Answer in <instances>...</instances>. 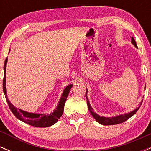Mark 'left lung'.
Instances as JSON below:
<instances>
[{"mask_svg":"<svg viewBox=\"0 0 151 151\" xmlns=\"http://www.w3.org/2000/svg\"><path fill=\"white\" fill-rule=\"evenodd\" d=\"M131 42H132V44L135 47H136V48H138L136 41H135L134 38H133V37H131ZM86 93H87V90H86V102H87L88 109H89V112L91 113V115H92V116L95 119H96V121H97V122H99V124H101L104 126L115 125V124H121V123H123V122H124V121H127L128 119H129V118H131V116H133L136 113L137 111L138 110V109L140 108V106H141V104H142V101H141V103L140 104V106L138 107V108L134 109V110L132 111L129 112V113L125 114H121V115L116 116H115V117H106H106H104V116H100L98 115L97 114L94 113V112L93 111V109L91 108V105H90L89 99H88L87 96H86Z\"/></svg>","mask_w":151,"mask_h":151,"instance_id":"obj_1","label":"left lung"}]
</instances>
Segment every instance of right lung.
<instances>
[{"label": "right lung", "mask_w": 151, "mask_h": 151, "mask_svg": "<svg viewBox=\"0 0 151 151\" xmlns=\"http://www.w3.org/2000/svg\"><path fill=\"white\" fill-rule=\"evenodd\" d=\"M10 52V51H9ZM7 61H8V58L6 59L4 63V77H3V92H4L5 96L7 103L10 111L12 113L15 115V116L19 120L23 121L26 124L32 126H35V127H48V126H52L55 124L58 119L62 116L63 114L64 106L66 100H67V96H68L69 92H70L71 88L72 87L73 84H70L64 89L63 93H62L61 98H60V101L57 106V108L54 110L53 112L50 113V114H34V113H29V112L22 111L20 109H17L14 106L10 103L8 100V96H7V91H6V65Z\"/></svg>", "instance_id": "right-lung-1"}]
</instances>
